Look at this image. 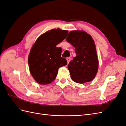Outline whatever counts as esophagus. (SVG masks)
Wrapping results in <instances>:
<instances>
[{
	"label": "esophagus",
	"mask_w": 126,
	"mask_h": 126,
	"mask_svg": "<svg viewBox=\"0 0 126 126\" xmlns=\"http://www.w3.org/2000/svg\"><path fill=\"white\" fill-rule=\"evenodd\" d=\"M66 60H67V63H69L70 62V58H69V57H67V58H66Z\"/></svg>",
	"instance_id": "obj_1"
}]
</instances>
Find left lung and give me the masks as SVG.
<instances>
[{"mask_svg":"<svg viewBox=\"0 0 126 126\" xmlns=\"http://www.w3.org/2000/svg\"><path fill=\"white\" fill-rule=\"evenodd\" d=\"M75 48L77 56L68 65L71 78L75 82L83 83L92 80L98 69V60L94 41L84 31H71L66 38Z\"/></svg>","mask_w":126,"mask_h":126,"instance_id":"1","label":"left lung"}]
</instances>
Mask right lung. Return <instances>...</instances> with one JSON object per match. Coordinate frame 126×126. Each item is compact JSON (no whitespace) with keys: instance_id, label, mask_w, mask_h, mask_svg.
I'll return each mask as SVG.
<instances>
[{"instance_id":"add662e5","label":"right lung","mask_w":126,"mask_h":126,"mask_svg":"<svg viewBox=\"0 0 126 126\" xmlns=\"http://www.w3.org/2000/svg\"><path fill=\"white\" fill-rule=\"evenodd\" d=\"M67 30L52 29L37 39L28 57L30 72L41 85L52 82L56 78L59 68L66 65L65 58L61 57L62 49L56 46L67 37Z\"/></svg>"}]
</instances>
